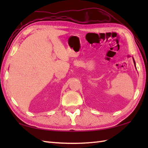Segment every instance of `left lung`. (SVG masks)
<instances>
[{
    "label": "left lung",
    "mask_w": 148,
    "mask_h": 148,
    "mask_svg": "<svg viewBox=\"0 0 148 148\" xmlns=\"http://www.w3.org/2000/svg\"><path fill=\"white\" fill-rule=\"evenodd\" d=\"M133 60H134V65H135V66H136V62H135V60H134V59L133 58Z\"/></svg>",
    "instance_id": "1"
}]
</instances>
